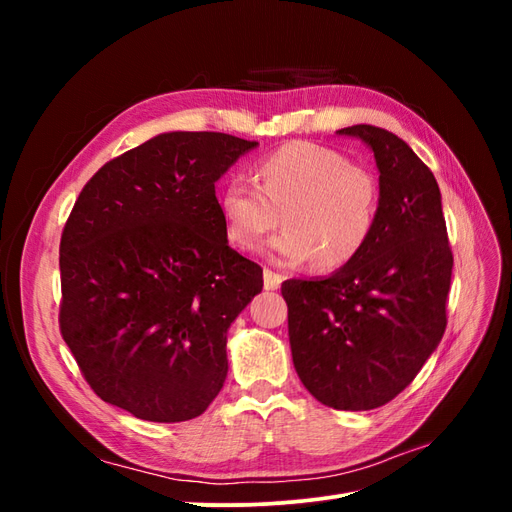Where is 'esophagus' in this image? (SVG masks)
I'll use <instances>...</instances> for the list:
<instances>
[{
	"mask_svg": "<svg viewBox=\"0 0 512 512\" xmlns=\"http://www.w3.org/2000/svg\"><path fill=\"white\" fill-rule=\"evenodd\" d=\"M282 280H284V277L280 273L265 269V290H277L282 286Z\"/></svg>",
	"mask_w": 512,
	"mask_h": 512,
	"instance_id": "34e87169",
	"label": "esophagus"
}]
</instances>
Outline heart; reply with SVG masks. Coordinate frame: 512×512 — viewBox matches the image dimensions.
<instances>
[{
  "mask_svg": "<svg viewBox=\"0 0 512 512\" xmlns=\"http://www.w3.org/2000/svg\"><path fill=\"white\" fill-rule=\"evenodd\" d=\"M228 239L250 250L277 224L286 228L262 247L280 265L314 258L322 271L348 265L367 245L380 211V183L371 170L337 151L290 143L262 158L256 185L232 179L220 194Z\"/></svg>",
  "mask_w": 512,
  "mask_h": 512,
  "instance_id": "heart-1",
  "label": "heart"
}]
</instances>
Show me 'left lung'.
<instances>
[{
	"label": "left lung",
	"mask_w": 512,
	"mask_h": 512,
	"mask_svg": "<svg viewBox=\"0 0 512 512\" xmlns=\"http://www.w3.org/2000/svg\"><path fill=\"white\" fill-rule=\"evenodd\" d=\"M374 151L380 211L367 245L329 277L286 280L292 363L335 410H374L416 378L446 329L453 254L431 170L389 130L350 126Z\"/></svg>",
	"instance_id": "8db88e82"
}]
</instances>
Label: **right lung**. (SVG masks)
<instances>
[{
    "label": "right lung",
    "instance_id": "right-lung-1",
    "mask_svg": "<svg viewBox=\"0 0 512 512\" xmlns=\"http://www.w3.org/2000/svg\"><path fill=\"white\" fill-rule=\"evenodd\" d=\"M256 145L164 132L106 162L76 198L59 245V329L106 404L181 423L218 397L226 333L262 269L228 245L215 181Z\"/></svg>",
    "mask_w": 512,
    "mask_h": 512
}]
</instances>
